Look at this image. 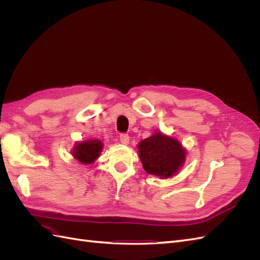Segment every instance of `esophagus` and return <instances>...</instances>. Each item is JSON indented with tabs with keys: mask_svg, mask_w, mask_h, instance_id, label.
I'll use <instances>...</instances> for the list:
<instances>
[{
	"mask_svg": "<svg viewBox=\"0 0 260 260\" xmlns=\"http://www.w3.org/2000/svg\"><path fill=\"white\" fill-rule=\"evenodd\" d=\"M119 140H120V142H121V144H124V145H127V144H129V136L127 135V133H121V135L119 136Z\"/></svg>",
	"mask_w": 260,
	"mask_h": 260,
	"instance_id": "obj_1",
	"label": "esophagus"
}]
</instances>
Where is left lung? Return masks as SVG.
I'll return each instance as SVG.
<instances>
[{
	"instance_id": "8db88e82",
	"label": "left lung",
	"mask_w": 260,
	"mask_h": 260,
	"mask_svg": "<svg viewBox=\"0 0 260 260\" xmlns=\"http://www.w3.org/2000/svg\"><path fill=\"white\" fill-rule=\"evenodd\" d=\"M138 148L144 170L159 178L176 175L185 160V149L179 141L161 132L141 141Z\"/></svg>"
}]
</instances>
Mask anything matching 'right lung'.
<instances>
[{
    "mask_svg": "<svg viewBox=\"0 0 260 260\" xmlns=\"http://www.w3.org/2000/svg\"><path fill=\"white\" fill-rule=\"evenodd\" d=\"M102 148H103V143L100 140L83 141V142L78 143L75 146L73 156L79 162L89 165L94 162V160L100 156Z\"/></svg>",
    "mask_w": 260,
    "mask_h": 260,
    "instance_id": "right-lung-1",
    "label": "right lung"
}]
</instances>
